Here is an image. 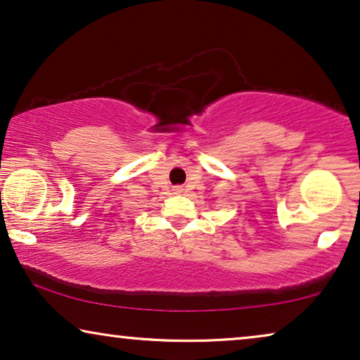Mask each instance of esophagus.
Instances as JSON below:
<instances>
[{"label":"esophagus","mask_w":360,"mask_h":360,"mask_svg":"<svg viewBox=\"0 0 360 360\" xmlns=\"http://www.w3.org/2000/svg\"><path fill=\"white\" fill-rule=\"evenodd\" d=\"M175 190H176V191H181V188H175Z\"/></svg>","instance_id":"34e87169"}]
</instances>
